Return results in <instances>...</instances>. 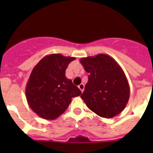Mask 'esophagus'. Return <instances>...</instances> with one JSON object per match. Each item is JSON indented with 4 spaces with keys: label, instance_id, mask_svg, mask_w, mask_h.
I'll list each match as a JSON object with an SVG mask.
<instances>
[{
    "label": "esophagus",
    "instance_id": "34e87169",
    "mask_svg": "<svg viewBox=\"0 0 153 153\" xmlns=\"http://www.w3.org/2000/svg\"><path fill=\"white\" fill-rule=\"evenodd\" d=\"M78 87H79V90H81V92H83V90H84V84H83V83L79 84V86H78Z\"/></svg>",
    "mask_w": 153,
    "mask_h": 153
}]
</instances>
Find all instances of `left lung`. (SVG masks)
<instances>
[{
  "label": "left lung",
  "mask_w": 153,
  "mask_h": 153,
  "mask_svg": "<svg viewBox=\"0 0 153 153\" xmlns=\"http://www.w3.org/2000/svg\"><path fill=\"white\" fill-rule=\"evenodd\" d=\"M89 73L81 98L90 110L103 118H113L125 109L130 90L125 73L112 56L97 54L81 58Z\"/></svg>",
  "instance_id": "obj_1"
}]
</instances>
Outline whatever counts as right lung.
I'll return each mask as SVG.
<instances>
[{
  "label": "right lung",
  "instance_id": "1",
  "mask_svg": "<svg viewBox=\"0 0 153 153\" xmlns=\"http://www.w3.org/2000/svg\"><path fill=\"white\" fill-rule=\"evenodd\" d=\"M75 57L53 53L42 58L33 67L26 86V98L37 116L53 120L63 114L73 97L81 91L67 79L65 71Z\"/></svg>",
  "mask_w": 153,
  "mask_h": 153
}]
</instances>
